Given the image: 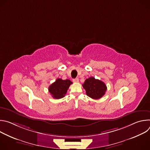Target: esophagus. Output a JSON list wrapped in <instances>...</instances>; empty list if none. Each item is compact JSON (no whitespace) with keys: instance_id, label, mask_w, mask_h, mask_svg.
I'll return each mask as SVG.
<instances>
[{"instance_id":"esophagus-1","label":"esophagus","mask_w":150,"mask_h":150,"mask_svg":"<svg viewBox=\"0 0 150 150\" xmlns=\"http://www.w3.org/2000/svg\"><path fill=\"white\" fill-rule=\"evenodd\" d=\"M78 81H79V79L78 78H76L73 79V82H78Z\"/></svg>"}]
</instances>
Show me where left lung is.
Masks as SVG:
<instances>
[{"label":"left lung","instance_id":"obj_1","mask_svg":"<svg viewBox=\"0 0 150 150\" xmlns=\"http://www.w3.org/2000/svg\"><path fill=\"white\" fill-rule=\"evenodd\" d=\"M82 86L86 91L87 95L95 100L101 98L107 90L105 84L103 81L95 79L94 77H90L87 79L82 84Z\"/></svg>","mask_w":150,"mask_h":150}]
</instances>
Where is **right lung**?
Segmentation results:
<instances>
[{
    "label": "right lung",
    "instance_id": "1",
    "mask_svg": "<svg viewBox=\"0 0 150 150\" xmlns=\"http://www.w3.org/2000/svg\"><path fill=\"white\" fill-rule=\"evenodd\" d=\"M72 82L69 79L63 80L57 78L49 87V91L54 98L59 99L65 97Z\"/></svg>",
    "mask_w": 150,
    "mask_h": 150
}]
</instances>
